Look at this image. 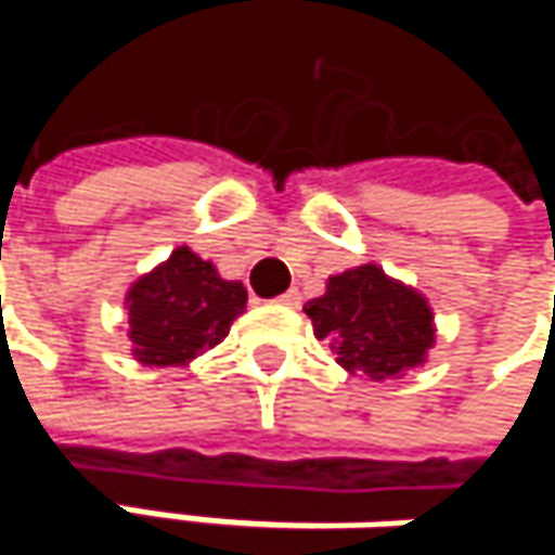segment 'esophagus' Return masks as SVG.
<instances>
[{
	"mask_svg": "<svg viewBox=\"0 0 555 555\" xmlns=\"http://www.w3.org/2000/svg\"><path fill=\"white\" fill-rule=\"evenodd\" d=\"M276 301L279 305H285V308H298V305H301V292H298V288H288L285 295H279Z\"/></svg>",
	"mask_w": 555,
	"mask_h": 555,
	"instance_id": "esophagus-1",
	"label": "esophagus"
}]
</instances>
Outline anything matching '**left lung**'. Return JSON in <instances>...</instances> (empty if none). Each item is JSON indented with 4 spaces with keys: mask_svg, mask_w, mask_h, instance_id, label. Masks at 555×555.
<instances>
[{
    "mask_svg": "<svg viewBox=\"0 0 555 555\" xmlns=\"http://www.w3.org/2000/svg\"><path fill=\"white\" fill-rule=\"evenodd\" d=\"M311 327L347 373L373 383L421 366L434 347V311L424 295L388 279L376 263L327 279V292L305 305Z\"/></svg>",
    "mask_w": 555,
    "mask_h": 555,
    "instance_id": "obj_1",
    "label": "left lung"
}]
</instances>
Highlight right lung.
I'll return each mask as SVG.
<instances>
[{
  "mask_svg": "<svg viewBox=\"0 0 555 555\" xmlns=\"http://www.w3.org/2000/svg\"><path fill=\"white\" fill-rule=\"evenodd\" d=\"M125 305L131 357L144 366H185L228 337L247 308V288L218 276L189 247H176L167 263L128 288Z\"/></svg>",
  "mask_w": 555,
  "mask_h": 555,
  "instance_id": "obj_1",
  "label": "right lung"
}]
</instances>
